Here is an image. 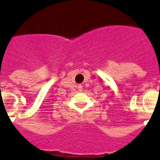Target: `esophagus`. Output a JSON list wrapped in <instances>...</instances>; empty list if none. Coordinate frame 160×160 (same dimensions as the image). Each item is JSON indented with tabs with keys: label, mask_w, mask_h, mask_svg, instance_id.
I'll return each instance as SVG.
<instances>
[{
	"label": "esophagus",
	"mask_w": 160,
	"mask_h": 160,
	"mask_svg": "<svg viewBox=\"0 0 160 160\" xmlns=\"http://www.w3.org/2000/svg\"><path fill=\"white\" fill-rule=\"evenodd\" d=\"M82 85H78V90H79V91H82Z\"/></svg>",
	"instance_id": "obj_1"
}]
</instances>
